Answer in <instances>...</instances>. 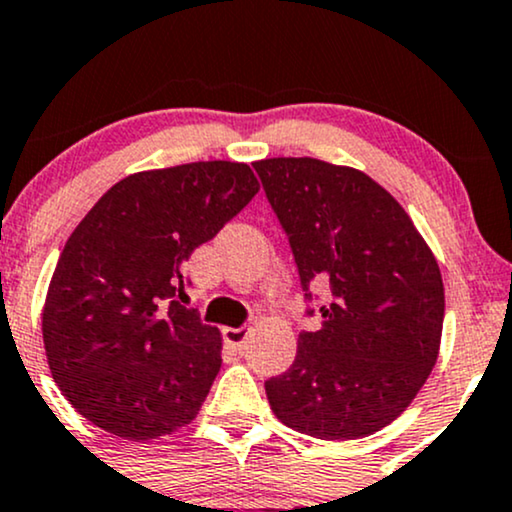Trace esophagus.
I'll return each mask as SVG.
<instances>
[{
	"mask_svg": "<svg viewBox=\"0 0 512 512\" xmlns=\"http://www.w3.org/2000/svg\"><path fill=\"white\" fill-rule=\"evenodd\" d=\"M248 334H250V329L248 326H238V329H224V338H226V343H229V346H233V348H243V343H245V338H248Z\"/></svg>",
	"mask_w": 512,
	"mask_h": 512,
	"instance_id": "obj_1",
	"label": "esophagus"
}]
</instances>
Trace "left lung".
Wrapping results in <instances>:
<instances>
[{
    "label": "left lung",
    "instance_id": "obj_1",
    "mask_svg": "<svg viewBox=\"0 0 512 512\" xmlns=\"http://www.w3.org/2000/svg\"><path fill=\"white\" fill-rule=\"evenodd\" d=\"M286 231L305 293L329 281L322 329L300 331L298 355L264 381L274 415L324 441L391 424L432 372L443 329L439 264L405 209L377 181L312 157L255 162Z\"/></svg>",
    "mask_w": 512,
    "mask_h": 512
}]
</instances>
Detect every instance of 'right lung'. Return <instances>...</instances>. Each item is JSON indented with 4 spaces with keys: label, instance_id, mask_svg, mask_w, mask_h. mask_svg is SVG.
Listing matches in <instances>:
<instances>
[{
    "label": "right lung",
    "instance_id": "right-lung-1",
    "mask_svg": "<svg viewBox=\"0 0 512 512\" xmlns=\"http://www.w3.org/2000/svg\"><path fill=\"white\" fill-rule=\"evenodd\" d=\"M260 190L248 164L193 162L126 176L85 214L42 310L47 362L85 420L150 441L195 420L221 338L181 305L183 262Z\"/></svg>",
    "mask_w": 512,
    "mask_h": 512
}]
</instances>
